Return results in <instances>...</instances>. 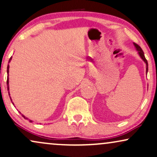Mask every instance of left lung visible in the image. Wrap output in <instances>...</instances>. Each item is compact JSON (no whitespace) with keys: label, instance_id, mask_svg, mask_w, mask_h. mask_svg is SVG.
I'll list each match as a JSON object with an SVG mask.
<instances>
[{"label":"left lung","instance_id":"8db88e82","mask_svg":"<svg viewBox=\"0 0 157 157\" xmlns=\"http://www.w3.org/2000/svg\"><path fill=\"white\" fill-rule=\"evenodd\" d=\"M133 45L135 46L136 49V50L138 51V53H139L140 57H141V59H143V61L146 63V69H147V71H146V72H147H147H148V62H147V60L146 59L145 56H144V53L143 50L141 49V48L137 44L133 43Z\"/></svg>","mask_w":157,"mask_h":157}]
</instances>
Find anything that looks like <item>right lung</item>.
<instances>
[{"instance_id":"right-lung-1","label":"right lung","mask_w":157,"mask_h":157,"mask_svg":"<svg viewBox=\"0 0 157 157\" xmlns=\"http://www.w3.org/2000/svg\"><path fill=\"white\" fill-rule=\"evenodd\" d=\"M11 59H12V57L10 58L9 62H8V63H9V62H10V60H11ZM8 72H9V65H8V67H7V73H8ZM8 83H9V82H8V77H7V87H8V90H9V85H8ZM8 94H9V92H8ZM9 95H10V94H9ZM10 100H11V102H12L11 98H10ZM12 103L13 104V102H12ZM19 113H20V112H19ZM21 116H22L23 117H24V118L25 119H27V120H29V118H27L26 117H25L23 114H21ZM29 122H32V121H31V120H29Z\"/></svg>"}]
</instances>
